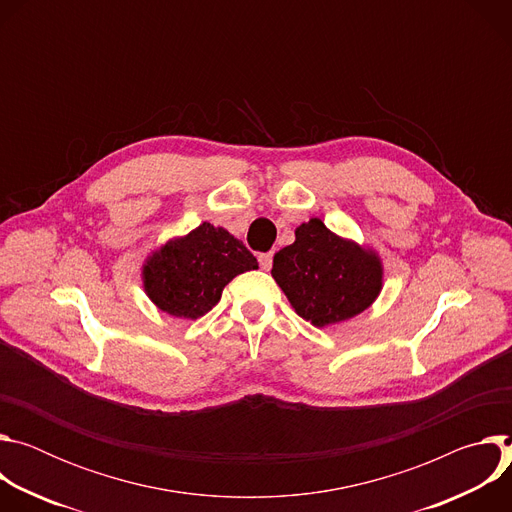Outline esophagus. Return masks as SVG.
Instances as JSON below:
<instances>
[{"instance_id":"esophagus-1","label":"esophagus","mask_w":512,"mask_h":512,"mask_svg":"<svg viewBox=\"0 0 512 512\" xmlns=\"http://www.w3.org/2000/svg\"><path fill=\"white\" fill-rule=\"evenodd\" d=\"M259 265H261L263 271H269L271 265H273V253L271 251L269 253H261L259 255Z\"/></svg>"}]
</instances>
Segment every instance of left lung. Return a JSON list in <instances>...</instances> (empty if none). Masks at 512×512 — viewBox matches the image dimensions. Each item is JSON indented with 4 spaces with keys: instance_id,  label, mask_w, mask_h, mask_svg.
<instances>
[{
    "instance_id": "left-lung-1",
    "label": "left lung",
    "mask_w": 512,
    "mask_h": 512,
    "mask_svg": "<svg viewBox=\"0 0 512 512\" xmlns=\"http://www.w3.org/2000/svg\"><path fill=\"white\" fill-rule=\"evenodd\" d=\"M271 275L298 316L318 328L364 312L383 285L379 257L340 239L320 218L300 225L296 241L275 253Z\"/></svg>"
}]
</instances>
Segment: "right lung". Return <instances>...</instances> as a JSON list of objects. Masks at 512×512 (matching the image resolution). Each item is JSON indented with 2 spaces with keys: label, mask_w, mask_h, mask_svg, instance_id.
<instances>
[{
  "label": "right lung",
  "mask_w": 512,
  "mask_h": 512,
  "mask_svg": "<svg viewBox=\"0 0 512 512\" xmlns=\"http://www.w3.org/2000/svg\"><path fill=\"white\" fill-rule=\"evenodd\" d=\"M257 267V259L239 239L223 227L202 223L148 257L143 287L162 312L196 320L218 304L233 277Z\"/></svg>",
  "instance_id": "add662e5"
}]
</instances>
